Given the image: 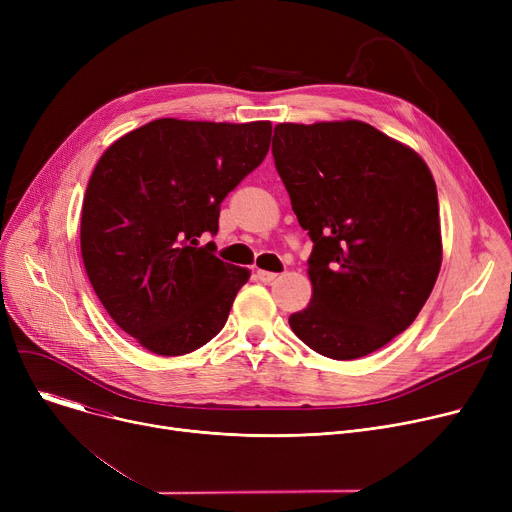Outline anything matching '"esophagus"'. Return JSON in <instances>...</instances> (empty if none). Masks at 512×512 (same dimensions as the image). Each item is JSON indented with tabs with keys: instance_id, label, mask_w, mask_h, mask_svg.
Instances as JSON below:
<instances>
[{
	"instance_id": "34e87169",
	"label": "esophagus",
	"mask_w": 512,
	"mask_h": 512,
	"mask_svg": "<svg viewBox=\"0 0 512 512\" xmlns=\"http://www.w3.org/2000/svg\"><path fill=\"white\" fill-rule=\"evenodd\" d=\"M255 276H257L259 282H265V284H267V282H274V280L278 278L276 272H265V270H257Z\"/></svg>"
}]
</instances>
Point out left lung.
Segmentation results:
<instances>
[{
    "instance_id": "left-lung-1",
    "label": "left lung",
    "mask_w": 512,
    "mask_h": 512,
    "mask_svg": "<svg viewBox=\"0 0 512 512\" xmlns=\"http://www.w3.org/2000/svg\"><path fill=\"white\" fill-rule=\"evenodd\" d=\"M272 153L313 240V297L288 324L315 353L351 361L405 332L442 265L438 191L425 161L365 122L278 124Z\"/></svg>"
}]
</instances>
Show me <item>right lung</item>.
Wrapping results in <instances>:
<instances>
[{"instance_id": "1", "label": "right lung", "mask_w": 512, "mask_h": 512, "mask_svg": "<svg viewBox=\"0 0 512 512\" xmlns=\"http://www.w3.org/2000/svg\"><path fill=\"white\" fill-rule=\"evenodd\" d=\"M270 122L161 118L124 134L91 174L80 253L116 324L161 357L218 334L249 270L215 257L220 203L267 155Z\"/></svg>"}]
</instances>
